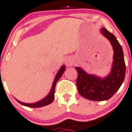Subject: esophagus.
Returning a JSON list of instances; mask_svg holds the SVG:
<instances>
[{
    "label": "esophagus",
    "instance_id": "esophagus-1",
    "mask_svg": "<svg viewBox=\"0 0 132 132\" xmlns=\"http://www.w3.org/2000/svg\"><path fill=\"white\" fill-rule=\"evenodd\" d=\"M73 60H72V59L68 58V59H66L65 64H66V65L67 66V67L72 66V65H73Z\"/></svg>",
    "mask_w": 132,
    "mask_h": 132
}]
</instances>
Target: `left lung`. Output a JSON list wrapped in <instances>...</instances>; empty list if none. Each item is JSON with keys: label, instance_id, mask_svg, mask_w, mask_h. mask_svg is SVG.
Returning <instances> with one entry per match:
<instances>
[{"label": "left lung", "instance_id": "8db88e82", "mask_svg": "<svg viewBox=\"0 0 132 132\" xmlns=\"http://www.w3.org/2000/svg\"><path fill=\"white\" fill-rule=\"evenodd\" d=\"M100 31L110 41L113 49V61L110 74L101 78L86 73L81 68L75 67L78 73L77 87L78 93L84 98L93 101L110 98L119 89L125 76V63L120 44L115 35L105 28H102Z\"/></svg>", "mask_w": 132, "mask_h": 132}]
</instances>
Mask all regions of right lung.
I'll return each mask as SVG.
<instances>
[{"instance_id":"1","label":"right lung","mask_w":132,"mask_h":132,"mask_svg":"<svg viewBox=\"0 0 132 132\" xmlns=\"http://www.w3.org/2000/svg\"><path fill=\"white\" fill-rule=\"evenodd\" d=\"M65 70V66L63 65L61 67V68L60 69V70L58 72V73L56 75L55 77V79L54 80V82H53L52 87L51 90H50L49 94H48L46 97L44 98H43L42 100H40L37 102H35V103H23V102H20L19 100H17V102H19V103L22 105H24L26 106H28V107H32V108H38V107H42V106H46L47 105L50 104L52 102H53L54 99V93H55V85L57 82H58V80L60 79V78L61 77V76L63 75V72Z\"/></svg>"}]
</instances>
